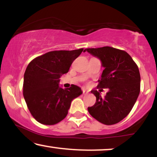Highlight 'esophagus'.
Here are the masks:
<instances>
[{
    "mask_svg": "<svg viewBox=\"0 0 157 157\" xmlns=\"http://www.w3.org/2000/svg\"><path fill=\"white\" fill-rule=\"evenodd\" d=\"M88 94H89V91H87V90H86V89H82V94H84V95H87Z\"/></svg>",
    "mask_w": 157,
    "mask_h": 157,
    "instance_id": "esophagus-1",
    "label": "esophagus"
}]
</instances>
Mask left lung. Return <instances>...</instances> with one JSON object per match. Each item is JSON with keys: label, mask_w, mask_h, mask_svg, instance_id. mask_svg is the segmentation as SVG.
<instances>
[{"label": "left lung", "mask_w": 157, "mask_h": 157, "mask_svg": "<svg viewBox=\"0 0 157 157\" xmlns=\"http://www.w3.org/2000/svg\"><path fill=\"white\" fill-rule=\"evenodd\" d=\"M97 57L105 68L97 88L109 89L105 97L92 90L96 102L88 108L97 121L110 125L118 123L130 113L140 91V74L136 63L127 52L110 46L86 48Z\"/></svg>", "instance_id": "obj_1"}]
</instances>
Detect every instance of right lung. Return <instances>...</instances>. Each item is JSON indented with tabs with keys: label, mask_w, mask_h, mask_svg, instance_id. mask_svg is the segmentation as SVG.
<instances>
[{
	"label": "right lung",
	"mask_w": 157,
	"mask_h": 157,
	"mask_svg": "<svg viewBox=\"0 0 157 157\" xmlns=\"http://www.w3.org/2000/svg\"><path fill=\"white\" fill-rule=\"evenodd\" d=\"M82 51L83 48L48 52L29 63L23 94L30 113L40 123L52 125L62 121L67 116L71 101L82 94L75 85L63 89L58 83L61 75L68 72Z\"/></svg>",
	"instance_id": "1"
}]
</instances>
